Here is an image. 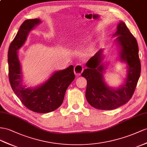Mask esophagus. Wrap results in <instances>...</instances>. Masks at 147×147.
Returning <instances> with one entry per match:
<instances>
[{
    "instance_id": "obj_1",
    "label": "esophagus",
    "mask_w": 147,
    "mask_h": 147,
    "mask_svg": "<svg viewBox=\"0 0 147 147\" xmlns=\"http://www.w3.org/2000/svg\"><path fill=\"white\" fill-rule=\"evenodd\" d=\"M83 70H84V68L83 67H82V66L81 65H80V64H78V65H76L74 66V74H76V76H80L81 74V73H82V71H83Z\"/></svg>"
}]
</instances>
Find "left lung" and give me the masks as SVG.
Segmentation results:
<instances>
[{
  "mask_svg": "<svg viewBox=\"0 0 147 147\" xmlns=\"http://www.w3.org/2000/svg\"><path fill=\"white\" fill-rule=\"evenodd\" d=\"M118 47L119 59L127 66V78L118 88L109 86L104 79L106 69L102 63L103 49L90 58L81 76L87 80L86 98L91 106L97 109H115L126 104L134 94L140 76L141 65L137 41L123 22H120L113 35Z\"/></svg>",
  "mask_w": 147,
  "mask_h": 147,
  "instance_id": "8db88e82",
  "label": "left lung"
}]
</instances>
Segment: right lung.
I'll return each mask as SVG.
<instances>
[{
	"instance_id": "1",
	"label": "right lung",
	"mask_w": 147,
	"mask_h": 147,
	"mask_svg": "<svg viewBox=\"0 0 147 147\" xmlns=\"http://www.w3.org/2000/svg\"><path fill=\"white\" fill-rule=\"evenodd\" d=\"M41 21L26 20L10 43L8 51L9 77L14 93L24 106L33 112L45 114L55 111L63 103L67 88L74 80V67L55 71L44 83L35 88L22 84V73L17 51L27 40L30 32Z\"/></svg>"
}]
</instances>
